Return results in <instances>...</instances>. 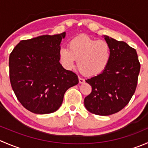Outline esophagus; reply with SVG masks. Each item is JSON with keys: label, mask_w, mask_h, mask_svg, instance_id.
I'll return each instance as SVG.
<instances>
[{"label": "esophagus", "mask_w": 148, "mask_h": 148, "mask_svg": "<svg viewBox=\"0 0 148 148\" xmlns=\"http://www.w3.org/2000/svg\"><path fill=\"white\" fill-rule=\"evenodd\" d=\"M79 82L80 84H83V83H84L85 80L83 78H81V77H79Z\"/></svg>", "instance_id": "1"}]
</instances>
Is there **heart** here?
Returning a JSON list of instances; mask_svg holds the SVG:
<instances>
[{"mask_svg":"<svg viewBox=\"0 0 148 148\" xmlns=\"http://www.w3.org/2000/svg\"><path fill=\"white\" fill-rule=\"evenodd\" d=\"M59 56L62 64L67 69L78 67L84 74L95 76L102 72L110 62L112 49L104 40H97L82 35L73 38L67 48L59 50Z\"/></svg>","mask_w":148,"mask_h":148,"instance_id":"heart-1","label":"heart"}]
</instances>
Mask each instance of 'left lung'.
<instances>
[{
  "label": "left lung",
  "instance_id": "1",
  "mask_svg": "<svg viewBox=\"0 0 148 148\" xmlns=\"http://www.w3.org/2000/svg\"><path fill=\"white\" fill-rule=\"evenodd\" d=\"M112 49L107 68L87 79L92 92L84 99V106L92 114L108 116L123 109L136 89L140 64L136 50L124 41L103 35Z\"/></svg>",
  "mask_w": 148,
  "mask_h": 148
}]
</instances>
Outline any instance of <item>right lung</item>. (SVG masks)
<instances>
[{
	"label": "right lung",
	"mask_w": 148,
	"mask_h": 148,
	"mask_svg": "<svg viewBox=\"0 0 148 148\" xmlns=\"http://www.w3.org/2000/svg\"><path fill=\"white\" fill-rule=\"evenodd\" d=\"M66 32L21 41L9 57L10 81L18 101L30 112L44 114L56 112L69 88L78 77L59 62V52Z\"/></svg>",
	"instance_id": "obj_1"
}]
</instances>
